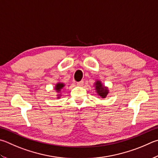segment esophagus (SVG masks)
<instances>
[{"label": "esophagus", "instance_id": "obj_1", "mask_svg": "<svg viewBox=\"0 0 158 158\" xmlns=\"http://www.w3.org/2000/svg\"><path fill=\"white\" fill-rule=\"evenodd\" d=\"M84 81H79V82H77V85H78V86H82L83 85H84Z\"/></svg>", "mask_w": 158, "mask_h": 158}]
</instances>
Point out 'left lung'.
Wrapping results in <instances>:
<instances>
[{"label": "left lung", "mask_w": 158, "mask_h": 158, "mask_svg": "<svg viewBox=\"0 0 158 158\" xmlns=\"http://www.w3.org/2000/svg\"><path fill=\"white\" fill-rule=\"evenodd\" d=\"M94 85H95V90H97L98 95L101 97L102 98H106V97L107 96V94L109 93L108 88L105 87L104 85H103L102 82L98 81V80L95 82Z\"/></svg>", "instance_id": "8db88e82"}]
</instances>
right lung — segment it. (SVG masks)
<instances>
[{"instance_id":"1","label":"right lung","mask_w":158,"mask_h":158,"mask_svg":"<svg viewBox=\"0 0 158 158\" xmlns=\"http://www.w3.org/2000/svg\"><path fill=\"white\" fill-rule=\"evenodd\" d=\"M64 86H65L64 84H63V83H58V84H56L55 88H55V90H56L57 93H59V92L62 90L63 88H64ZM57 96H58L57 98H59V97H61V94H58Z\"/></svg>"}]
</instances>
